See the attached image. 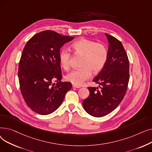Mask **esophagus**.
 Instances as JSON below:
<instances>
[{"label": "esophagus", "instance_id": "esophagus-1", "mask_svg": "<svg viewBox=\"0 0 152 152\" xmlns=\"http://www.w3.org/2000/svg\"><path fill=\"white\" fill-rule=\"evenodd\" d=\"M73 87H74V88H81V86H77V85H76V84H73Z\"/></svg>", "mask_w": 152, "mask_h": 152}]
</instances>
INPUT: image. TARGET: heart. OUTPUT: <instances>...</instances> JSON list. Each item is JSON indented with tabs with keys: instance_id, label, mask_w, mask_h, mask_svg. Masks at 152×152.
I'll use <instances>...</instances> for the list:
<instances>
[{
	"instance_id": "1",
	"label": "heart",
	"mask_w": 152,
	"mask_h": 152,
	"mask_svg": "<svg viewBox=\"0 0 152 152\" xmlns=\"http://www.w3.org/2000/svg\"><path fill=\"white\" fill-rule=\"evenodd\" d=\"M71 49L75 53L84 55L81 69L73 70L68 74L66 80L76 85H81L92 76V71L99 73L104 68L108 59V50L102 44L87 39H80L71 44ZM71 52L66 48L62 49L59 53L61 66L65 70L70 68Z\"/></svg>"
}]
</instances>
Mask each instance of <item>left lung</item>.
<instances>
[{
    "mask_svg": "<svg viewBox=\"0 0 152 152\" xmlns=\"http://www.w3.org/2000/svg\"><path fill=\"white\" fill-rule=\"evenodd\" d=\"M109 43L105 65L92 81L99 87H89V96L83 102L87 113L94 117L105 116L123 100L129 80V63L121 42L105 33Z\"/></svg>",
    "mask_w": 152,
    "mask_h": 152,
    "instance_id": "8db88e82",
    "label": "left lung"
}]
</instances>
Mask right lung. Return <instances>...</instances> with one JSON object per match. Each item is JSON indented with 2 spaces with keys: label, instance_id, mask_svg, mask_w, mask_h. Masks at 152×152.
Returning <instances> with one entry per match:
<instances>
[{
  "label": "right lung",
  "instance_id": "add662e5",
  "mask_svg": "<svg viewBox=\"0 0 152 152\" xmlns=\"http://www.w3.org/2000/svg\"><path fill=\"white\" fill-rule=\"evenodd\" d=\"M73 39L46 30L34 35L24 47L18 72L20 91L27 105L38 114L53 113L71 89V83L61 81L59 53Z\"/></svg>",
  "mask_w": 152,
  "mask_h": 152
}]
</instances>
